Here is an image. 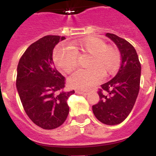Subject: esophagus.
Segmentation results:
<instances>
[{
  "mask_svg": "<svg viewBox=\"0 0 156 156\" xmlns=\"http://www.w3.org/2000/svg\"><path fill=\"white\" fill-rule=\"evenodd\" d=\"M76 93L78 94H81V95H87L88 93L87 90H76Z\"/></svg>",
  "mask_w": 156,
  "mask_h": 156,
  "instance_id": "obj_1",
  "label": "esophagus"
}]
</instances>
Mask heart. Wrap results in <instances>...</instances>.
<instances>
[{
    "instance_id": "1",
    "label": "heart",
    "mask_w": 156,
    "mask_h": 156,
    "mask_svg": "<svg viewBox=\"0 0 156 156\" xmlns=\"http://www.w3.org/2000/svg\"><path fill=\"white\" fill-rule=\"evenodd\" d=\"M78 56H90L86 67L72 74L69 78L71 87L87 89L100 82L101 76L107 78L117 72L121 64L118 49L98 37L88 36L71 43L69 48H56L53 61L59 70L69 73L78 66Z\"/></svg>"
}]
</instances>
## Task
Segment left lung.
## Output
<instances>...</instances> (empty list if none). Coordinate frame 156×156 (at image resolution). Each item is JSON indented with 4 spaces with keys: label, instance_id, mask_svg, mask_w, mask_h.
Segmentation results:
<instances>
[{
    "label": "left lung",
    "instance_id": "left-lung-1",
    "mask_svg": "<svg viewBox=\"0 0 156 156\" xmlns=\"http://www.w3.org/2000/svg\"><path fill=\"white\" fill-rule=\"evenodd\" d=\"M106 35L120 50L121 68L112 80L101 85L98 90L100 101L92 110L100 122L115 126L128 116L135 104L140 88L141 64L135 48L127 40L111 33Z\"/></svg>",
    "mask_w": 156,
    "mask_h": 156
}]
</instances>
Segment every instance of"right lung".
Returning a JSON list of instances; mask_svg holds the SVG:
<instances>
[{
    "instance_id": "add662e5",
    "label": "right lung",
    "mask_w": 156,
    "mask_h": 156,
    "mask_svg": "<svg viewBox=\"0 0 156 156\" xmlns=\"http://www.w3.org/2000/svg\"><path fill=\"white\" fill-rule=\"evenodd\" d=\"M65 37L46 35L27 48L17 69L16 87L29 118L40 128L53 129L65 122L67 100L74 90L65 91L66 78L52 61L54 47Z\"/></svg>"
}]
</instances>
